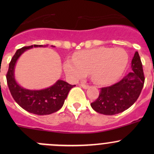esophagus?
I'll use <instances>...</instances> for the list:
<instances>
[{"mask_svg": "<svg viewBox=\"0 0 154 154\" xmlns=\"http://www.w3.org/2000/svg\"><path fill=\"white\" fill-rule=\"evenodd\" d=\"M80 86L82 87V88H85V89H87V88H88V85H86V84H84V83H81V84H80Z\"/></svg>", "mask_w": 154, "mask_h": 154, "instance_id": "obj_1", "label": "esophagus"}]
</instances>
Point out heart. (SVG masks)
Here are the masks:
<instances>
[{"mask_svg":"<svg viewBox=\"0 0 154 154\" xmlns=\"http://www.w3.org/2000/svg\"><path fill=\"white\" fill-rule=\"evenodd\" d=\"M127 63L128 55L125 50L101 47L77 53L74 59L64 62L63 69L71 80H80L90 72L95 83L108 85L122 75Z\"/></svg>","mask_w":154,"mask_h":154,"instance_id":"b5f03b06","label":"heart"}]
</instances>
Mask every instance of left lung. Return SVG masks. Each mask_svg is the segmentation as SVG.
I'll use <instances>...</instances> for the list:
<instances>
[{
  "label": "left lung",
  "mask_w": 154,
  "mask_h": 154,
  "mask_svg": "<svg viewBox=\"0 0 154 154\" xmlns=\"http://www.w3.org/2000/svg\"><path fill=\"white\" fill-rule=\"evenodd\" d=\"M131 68V72L119 83L100 88L99 97L91 103L94 111L112 116L125 111L136 101L144 83L142 64L137 51L132 60Z\"/></svg>",
  "instance_id": "obj_1"
}]
</instances>
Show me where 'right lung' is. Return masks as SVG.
<instances>
[{"instance_id": "add662e5", "label": "right lung", "mask_w": 154, "mask_h": 154, "mask_svg": "<svg viewBox=\"0 0 154 154\" xmlns=\"http://www.w3.org/2000/svg\"><path fill=\"white\" fill-rule=\"evenodd\" d=\"M48 45H34L17 50L11 60L7 74V80L14 100L24 109L38 116L50 115L58 111L64 104L68 92L74 86L67 82L58 80L54 85L44 89L30 90L23 88L17 83L15 67L19 57L27 50L33 48H45ZM55 48V46H51Z\"/></svg>"}]
</instances>
